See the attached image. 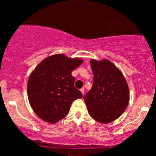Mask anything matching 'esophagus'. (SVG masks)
<instances>
[{"label":"esophagus","mask_w":156,"mask_h":156,"mask_svg":"<svg viewBox=\"0 0 156 156\" xmlns=\"http://www.w3.org/2000/svg\"><path fill=\"white\" fill-rule=\"evenodd\" d=\"M80 92H81L82 94H83H83H84V89L83 88H81V89H80Z\"/></svg>","instance_id":"1"}]
</instances>
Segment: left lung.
<instances>
[{
	"label": "left lung",
	"instance_id": "left-lung-1",
	"mask_svg": "<svg viewBox=\"0 0 156 156\" xmlns=\"http://www.w3.org/2000/svg\"><path fill=\"white\" fill-rule=\"evenodd\" d=\"M94 80L84 98L89 115L101 123L115 120L129 103V89L121 71L110 61H90Z\"/></svg>",
	"mask_w": 156,
	"mask_h": 156
}]
</instances>
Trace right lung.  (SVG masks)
<instances>
[{
    "instance_id": "obj_1",
    "label": "right lung",
    "mask_w": 156,
    "mask_h": 156,
    "mask_svg": "<svg viewBox=\"0 0 156 156\" xmlns=\"http://www.w3.org/2000/svg\"><path fill=\"white\" fill-rule=\"evenodd\" d=\"M80 58L55 54L41 62L28 78V98L32 109L44 121L55 123L69 112L75 100L82 98L71 73L83 63Z\"/></svg>"
}]
</instances>
